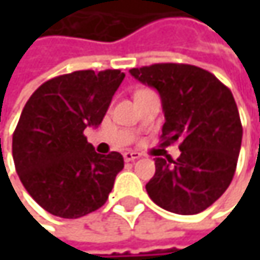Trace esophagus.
Listing matches in <instances>:
<instances>
[{"label": "esophagus", "instance_id": "34e87169", "mask_svg": "<svg viewBox=\"0 0 260 260\" xmlns=\"http://www.w3.org/2000/svg\"><path fill=\"white\" fill-rule=\"evenodd\" d=\"M140 156H141V155H140L138 152H125V153H123V158H125L126 162L135 161V159H138Z\"/></svg>", "mask_w": 260, "mask_h": 260}]
</instances>
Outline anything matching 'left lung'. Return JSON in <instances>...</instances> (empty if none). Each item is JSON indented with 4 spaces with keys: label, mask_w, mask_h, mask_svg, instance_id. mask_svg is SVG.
Here are the masks:
<instances>
[{
    "label": "left lung",
    "mask_w": 260,
    "mask_h": 260,
    "mask_svg": "<svg viewBox=\"0 0 260 260\" xmlns=\"http://www.w3.org/2000/svg\"><path fill=\"white\" fill-rule=\"evenodd\" d=\"M131 75L158 90L166 123L162 146L179 141L181 156L155 158L146 183L162 209L194 215L209 208L234 179L242 125L232 91L211 72L182 63L134 68Z\"/></svg>",
    "instance_id": "obj_1"
}]
</instances>
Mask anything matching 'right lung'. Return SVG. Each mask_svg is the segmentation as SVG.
I'll use <instances>...</instances> for the list:
<instances>
[{"label": "right lung", "instance_id": "1", "mask_svg": "<svg viewBox=\"0 0 260 260\" xmlns=\"http://www.w3.org/2000/svg\"><path fill=\"white\" fill-rule=\"evenodd\" d=\"M123 78L117 69L77 71L43 82L26 101L13 161L28 194L49 214L79 218L105 205L123 156L96 153L84 129L101 125Z\"/></svg>", "mask_w": 260, "mask_h": 260}]
</instances>
